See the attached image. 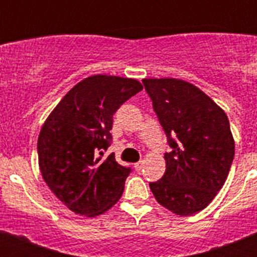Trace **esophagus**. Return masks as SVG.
Masks as SVG:
<instances>
[{"instance_id": "esophagus-1", "label": "esophagus", "mask_w": 257, "mask_h": 257, "mask_svg": "<svg viewBox=\"0 0 257 257\" xmlns=\"http://www.w3.org/2000/svg\"><path fill=\"white\" fill-rule=\"evenodd\" d=\"M143 166H144V161H139V162L134 163V169H135L136 171H140V170L143 169Z\"/></svg>"}]
</instances>
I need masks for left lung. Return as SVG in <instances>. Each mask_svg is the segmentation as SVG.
<instances>
[{
  "label": "left lung",
  "instance_id": "left-lung-1",
  "mask_svg": "<svg viewBox=\"0 0 257 257\" xmlns=\"http://www.w3.org/2000/svg\"><path fill=\"white\" fill-rule=\"evenodd\" d=\"M143 83L172 148L165 153L163 178L149 187L161 206L189 216L207 207L228 178L234 158L229 119L187 81L144 78Z\"/></svg>",
  "mask_w": 257,
  "mask_h": 257
}]
</instances>
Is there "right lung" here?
Wrapping results in <instances>:
<instances>
[{"label":"right lung","instance_id":"right-lung-1","mask_svg":"<svg viewBox=\"0 0 257 257\" xmlns=\"http://www.w3.org/2000/svg\"><path fill=\"white\" fill-rule=\"evenodd\" d=\"M143 90L134 78L94 74L67 92L42 124L38 165L47 187L70 211L87 217L113 207L130 169L114 154L104 157L112 139L113 114Z\"/></svg>","mask_w":257,"mask_h":257}]
</instances>
